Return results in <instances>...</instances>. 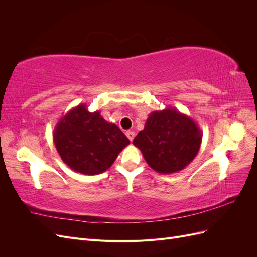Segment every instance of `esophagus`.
Wrapping results in <instances>:
<instances>
[{"label":"esophagus","mask_w":257,"mask_h":257,"mask_svg":"<svg viewBox=\"0 0 257 257\" xmlns=\"http://www.w3.org/2000/svg\"><path fill=\"white\" fill-rule=\"evenodd\" d=\"M126 136H127V138L130 139L131 142H133V139H134V137H135V133L133 131H127L126 132Z\"/></svg>","instance_id":"esophagus-1"}]
</instances>
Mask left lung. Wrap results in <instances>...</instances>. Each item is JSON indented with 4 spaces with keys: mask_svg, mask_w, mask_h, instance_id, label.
<instances>
[{
    "mask_svg": "<svg viewBox=\"0 0 257 257\" xmlns=\"http://www.w3.org/2000/svg\"><path fill=\"white\" fill-rule=\"evenodd\" d=\"M203 133L191 116L175 108L153 111L133 145L153 170L174 174L184 169L197 155Z\"/></svg>",
    "mask_w": 257,
    "mask_h": 257,
    "instance_id": "left-lung-1",
    "label": "left lung"
}]
</instances>
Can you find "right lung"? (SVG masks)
<instances>
[{"instance_id":"add662e5","label":"right lung","mask_w":257,"mask_h":257,"mask_svg":"<svg viewBox=\"0 0 257 257\" xmlns=\"http://www.w3.org/2000/svg\"><path fill=\"white\" fill-rule=\"evenodd\" d=\"M53 143L62 161L76 173L98 175L109 168L130 141L99 111L80 104L62 116L53 131Z\"/></svg>"}]
</instances>
